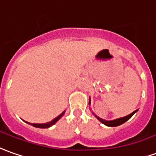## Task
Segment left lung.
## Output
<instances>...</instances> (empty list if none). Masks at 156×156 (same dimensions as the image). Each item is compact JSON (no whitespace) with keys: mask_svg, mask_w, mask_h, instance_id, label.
<instances>
[{"mask_svg":"<svg viewBox=\"0 0 156 156\" xmlns=\"http://www.w3.org/2000/svg\"><path fill=\"white\" fill-rule=\"evenodd\" d=\"M89 104H90V98ZM136 111H137V110L134 111V112H132L131 114H129V115H127V116H125V117H122V118L116 119H114V120H105V119H102L99 118L98 116H96V114H94V113H93V114L95 115V117H96L99 121H101L102 124H104V125L108 126H120V125H122V124H124L125 122H126L129 119L131 118V116L135 114Z\"/></svg>","mask_w":156,"mask_h":156,"instance_id":"1","label":"left lung"}]
</instances>
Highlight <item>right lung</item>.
<instances>
[{
    "label": "right lung",
    "mask_w": 156,
    "mask_h": 156,
    "mask_svg": "<svg viewBox=\"0 0 156 156\" xmlns=\"http://www.w3.org/2000/svg\"><path fill=\"white\" fill-rule=\"evenodd\" d=\"M64 114H65V111L62 113V114H60L58 117H56L55 119H54L52 121H50V122H48V123H45V124H30V123L29 122H26V123H27V124H30V125H31V126L34 127H37V128H48V127L52 126L53 125H55V123L57 122V121H58V120H59V119H60L63 115H64Z\"/></svg>",
    "instance_id": "obj_1"
}]
</instances>
